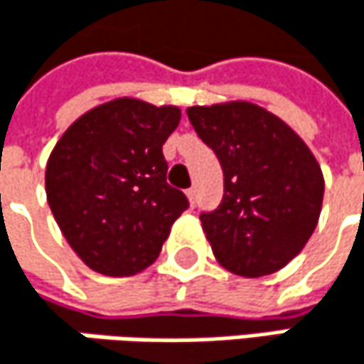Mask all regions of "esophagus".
Returning a JSON list of instances; mask_svg holds the SVG:
<instances>
[{"label": "esophagus", "instance_id": "1", "mask_svg": "<svg viewBox=\"0 0 364 364\" xmlns=\"http://www.w3.org/2000/svg\"><path fill=\"white\" fill-rule=\"evenodd\" d=\"M185 193H187V198H189V204L196 206V204H198V191H196V187H189Z\"/></svg>", "mask_w": 364, "mask_h": 364}]
</instances>
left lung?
<instances>
[{
	"instance_id": "8db88e82",
	"label": "left lung",
	"mask_w": 364,
	"mask_h": 364,
	"mask_svg": "<svg viewBox=\"0 0 364 364\" xmlns=\"http://www.w3.org/2000/svg\"><path fill=\"white\" fill-rule=\"evenodd\" d=\"M187 117L223 168L221 204L200 215L217 261L245 278L278 272L316 230L325 193L316 158L291 126L247 101L196 105Z\"/></svg>"
}]
</instances>
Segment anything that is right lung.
<instances>
[{
    "label": "right lung",
    "mask_w": 364,
    "mask_h": 364,
    "mask_svg": "<svg viewBox=\"0 0 364 364\" xmlns=\"http://www.w3.org/2000/svg\"><path fill=\"white\" fill-rule=\"evenodd\" d=\"M181 111L115 99L77 117L46 166L50 210L77 257L105 276H132L162 251L189 206L166 183L162 145Z\"/></svg>",
    "instance_id": "1"
}]
</instances>
